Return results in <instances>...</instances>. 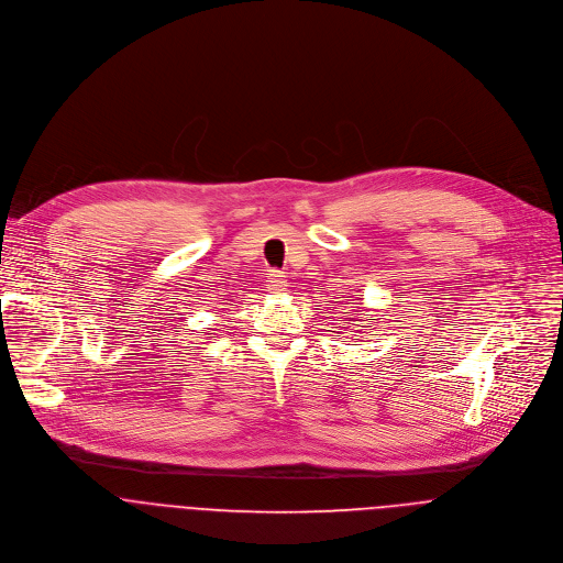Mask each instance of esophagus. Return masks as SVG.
Returning a JSON list of instances; mask_svg holds the SVG:
<instances>
[{
    "mask_svg": "<svg viewBox=\"0 0 563 563\" xmlns=\"http://www.w3.org/2000/svg\"><path fill=\"white\" fill-rule=\"evenodd\" d=\"M268 284V290H273V292H282V290H286V275L282 273V271H271L268 273V279H266Z\"/></svg>",
    "mask_w": 563,
    "mask_h": 563,
    "instance_id": "34e87169",
    "label": "esophagus"
}]
</instances>
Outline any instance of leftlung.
Wrapping results in <instances>:
<instances>
[{
  "label": "left lung",
  "instance_id": "obj_1",
  "mask_svg": "<svg viewBox=\"0 0 563 563\" xmlns=\"http://www.w3.org/2000/svg\"><path fill=\"white\" fill-rule=\"evenodd\" d=\"M346 321H360V319H351V317H346ZM353 325H355V328H360V323H353ZM364 328H366V325H364Z\"/></svg>",
  "mask_w": 563,
  "mask_h": 563
}]
</instances>
